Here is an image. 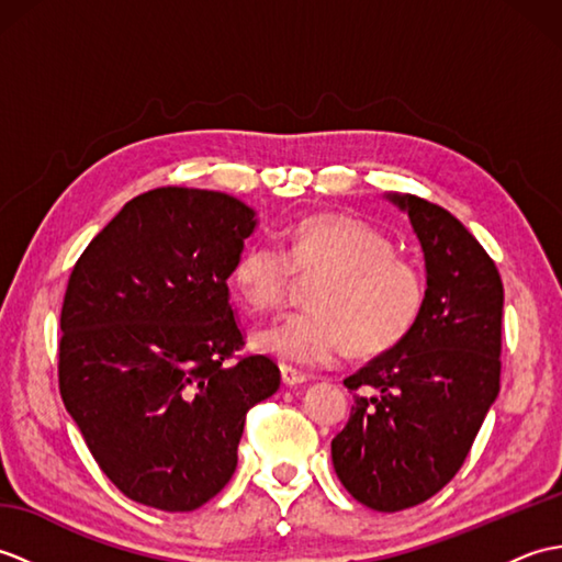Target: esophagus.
Instances as JSON below:
<instances>
[{"mask_svg":"<svg viewBox=\"0 0 562 562\" xmlns=\"http://www.w3.org/2000/svg\"><path fill=\"white\" fill-rule=\"evenodd\" d=\"M280 374H282L284 386H300L308 381V376L304 372H300V369H294V367H288V364L280 367Z\"/></svg>","mask_w":562,"mask_h":562,"instance_id":"obj_1","label":"esophagus"}]
</instances>
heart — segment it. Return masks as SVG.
<instances>
[{
  "label": "heart",
  "instance_id": "heart-1",
  "mask_svg": "<svg viewBox=\"0 0 562 562\" xmlns=\"http://www.w3.org/2000/svg\"><path fill=\"white\" fill-rule=\"evenodd\" d=\"M396 250L389 234L342 214L300 220L284 236V248L248 241L232 266L248 312H278L296 278L314 280L312 308L256 330V348L282 364L304 367L328 364L348 348L355 357L396 348L427 304L425 272Z\"/></svg>",
  "mask_w": 562,
  "mask_h": 562
}]
</instances>
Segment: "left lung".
Returning a JSON list of instances; mask_svg holds the SVG:
<instances>
[{"label":"left lung","instance_id":"obj_1","mask_svg":"<svg viewBox=\"0 0 562 562\" xmlns=\"http://www.w3.org/2000/svg\"><path fill=\"white\" fill-rule=\"evenodd\" d=\"M408 212L427 268L423 318L403 342L345 379L352 415L330 441L333 469L357 503L401 512L459 473L499 393L503 280L445 207L389 195Z\"/></svg>","mask_w":562,"mask_h":562}]
</instances>
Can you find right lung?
I'll use <instances>...</instances> for the list:
<instances>
[{"label": "right lung", "instance_id": "obj_1", "mask_svg": "<svg viewBox=\"0 0 562 562\" xmlns=\"http://www.w3.org/2000/svg\"><path fill=\"white\" fill-rule=\"evenodd\" d=\"M256 212L217 190L154 188L93 236L59 314V396L125 497L193 512L236 471L246 413L280 369L244 350L232 266ZM235 362L232 363L231 360Z\"/></svg>", "mask_w": 562, "mask_h": 562}]
</instances>
